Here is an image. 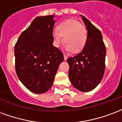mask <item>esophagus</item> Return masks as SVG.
I'll list each match as a JSON object with an SVG mask.
<instances>
[{
    "label": "esophagus",
    "instance_id": "obj_1",
    "mask_svg": "<svg viewBox=\"0 0 122 122\" xmlns=\"http://www.w3.org/2000/svg\"><path fill=\"white\" fill-rule=\"evenodd\" d=\"M64 60H67V56L66 55H64Z\"/></svg>",
    "mask_w": 122,
    "mask_h": 122
}]
</instances>
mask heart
Returning <instances> with one entry per match:
<instances>
[{"label": "heart", "mask_w": 122, "mask_h": 122, "mask_svg": "<svg viewBox=\"0 0 122 122\" xmlns=\"http://www.w3.org/2000/svg\"><path fill=\"white\" fill-rule=\"evenodd\" d=\"M52 37L57 46L60 45L63 37L66 50L76 53L80 52L86 45L87 30L79 21L70 19L58 26L57 30L52 33Z\"/></svg>", "instance_id": "heart-1"}]
</instances>
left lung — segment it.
<instances>
[{
	"mask_svg": "<svg viewBox=\"0 0 122 122\" xmlns=\"http://www.w3.org/2000/svg\"><path fill=\"white\" fill-rule=\"evenodd\" d=\"M82 17L88 30L86 43L81 51L68 58L67 62L72 85L81 92H90L103 79L106 48L100 30L86 17Z\"/></svg>",
	"mask_w": 122,
	"mask_h": 122,
	"instance_id": "left-lung-1",
	"label": "left lung"
}]
</instances>
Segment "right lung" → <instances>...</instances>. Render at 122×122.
Here are the masks:
<instances>
[{
  "instance_id": "obj_1",
  "label": "right lung",
  "mask_w": 122,
  "mask_h": 122,
  "mask_svg": "<svg viewBox=\"0 0 122 122\" xmlns=\"http://www.w3.org/2000/svg\"><path fill=\"white\" fill-rule=\"evenodd\" d=\"M55 23L52 15L37 17L21 33L15 45L17 75L24 86L35 94L50 89L64 60L61 51L52 45Z\"/></svg>"
}]
</instances>
